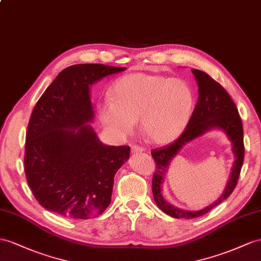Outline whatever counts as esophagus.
<instances>
[{
    "label": "esophagus",
    "instance_id": "obj_1",
    "mask_svg": "<svg viewBox=\"0 0 261 261\" xmlns=\"http://www.w3.org/2000/svg\"><path fill=\"white\" fill-rule=\"evenodd\" d=\"M144 150H143V148H141V146H139V145H132V148H131V152L133 153V154H138V153H142Z\"/></svg>",
    "mask_w": 261,
    "mask_h": 261
}]
</instances>
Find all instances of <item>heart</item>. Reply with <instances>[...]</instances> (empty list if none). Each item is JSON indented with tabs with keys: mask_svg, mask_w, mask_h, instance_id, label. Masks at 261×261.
<instances>
[{
	"mask_svg": "<svg viewBox=\"0 0 261 261\" xmlns=\"http://www.w3.org/2000/svg\"><path fill=\"white\" fill-rule=\"evenodd\" d=\"M110 99L98 105V118L113 135L123 138L140 128L152 143L174 141L188 125L195 105L191 86L181 79L143 72L118 79Z\"/></svg>",
	"mask_w": 261,
	"mask_h": 261,
	"instance_id": "1",
	"label": "heart"
}]
</instances>
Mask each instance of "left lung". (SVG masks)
<instances>
[{"instance_id":"8db88e82","label":"left lung","mask_w":261,"mask_h":261,"mask_svg":"<svg viewBox=\"0 0 261 261\" xmlns=\"http://www.w3.org/2000/svg\"><path fill=\"white\" fill-rule=\"evenodd\" d=\"M192 73L194 75L198 87V100L185 131L170 145L151 152L156 162V169L152 181L153 197L159 208L173 218L190 219L203 216L204 214L228 198L233 189L236 188L245 155L243 122L231 98L223 87L206 72L192 69ZM213 129L223 130L232 145L234 163L226 188L215 202L202 210L186 211L178 209L165 201L163 196L162 186L169 163L184 145Z\"/></svg>"}]
</instances>
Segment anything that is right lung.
Listing matches in <instances>:
<instances>
[{"instance_id": "1", "label": "right lung", "mask_w": 261, "mask_h": 261, "mask_svg": "<svg viewBox=\"0 0 261 261\" xmlns=\"http://www.w3.org/2000/svg\"><path fill=\"white\" fill-rule=\"evenodd\" d=\"M125 67L78 64L58 73L39 98L26 133L25 174L44 208L72 219L97 217L111 203L117 171L129 146L103 144L95 119L91 86Z\"/></svg>"}]
</instances>
